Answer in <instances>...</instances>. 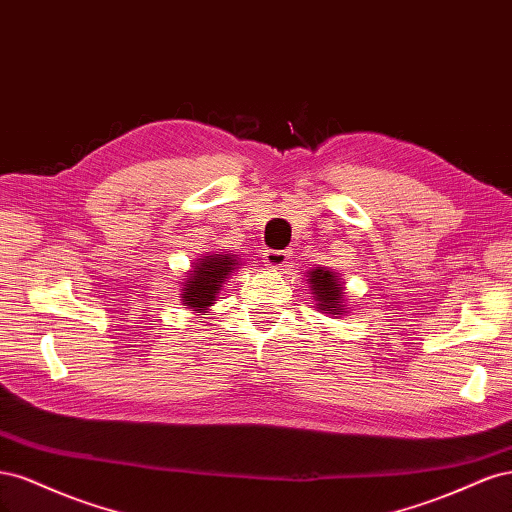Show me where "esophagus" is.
I'll use <instances>...</instances> for the list:
<instances>
[{"label": "esophagus", "instance_id": "34e87169", "mask_svg": "<svg viewBox=\"0 0 512 512\" xmlns=\"http://www.w3.org/2000/svg\"><path fill=\"white\" fill-rule=\"evenodd\" d=\"M265 262L271 269H284L290 265V252L286 250H267Z\"/></svg>", "mask_w": 512, "mask_h": 512}]
</instances>
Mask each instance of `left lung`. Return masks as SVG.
Here are the masks:
<instances>
[{
  "label": "left lung",
  "mask_w": 512,
  "mask_h": 512,
  "mask_svg": "<svg viewBox=\"0 0 512 512\" xmlns=\"http://www.w3.org/2000/svg\"><path fill=\"white\" fill-rule=\"evenodd\" d=\"M309 282H312V290L316 294V301H318L320 309H324V312H329V314H337L339 309H344L342 284L337 282V275L333 271L318 267L309 273Z\"/></svg>",
  "instance_id": "obj_1"
}]
</instances>
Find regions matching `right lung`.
I'll return each instance as SVG.
<instances>
[{
  "instance_id": "1",
  "label": "right lung",
  "mask_w": 512,
  "mask_h": 512,
  "mask_svg": "<svg viewBox=\"0 0 512 512\" xmlns=\"http://www.w3.org/2000/svg\"><path fill=\"white\" fill-rule=\"evenodd\" d=\"M239 262L230 254H213L200 258L196 265V271L190 273L188 282H185V290L181 299L185 305H190L194 312H203L213 301L220 286L226 282V277L237 269Z\"/></svg>"
}]
</instances>
